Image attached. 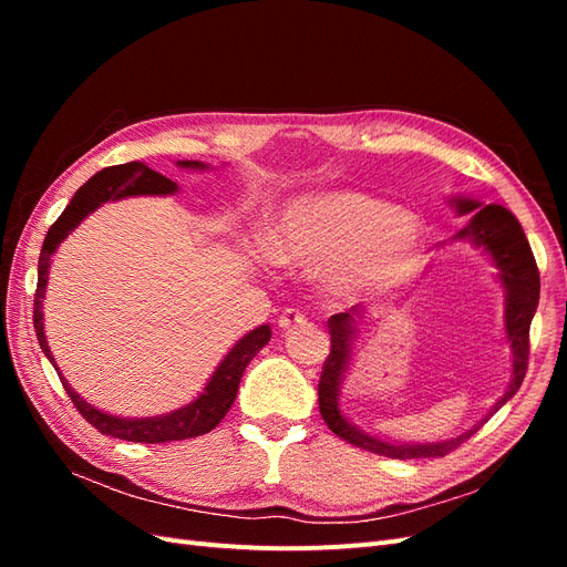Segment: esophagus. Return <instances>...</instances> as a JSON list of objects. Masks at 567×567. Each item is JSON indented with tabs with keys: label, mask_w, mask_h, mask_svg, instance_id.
I'll use <instances>...</instances> for the list:
<instances>
[{
	"label": "esophagus",
	"mask_w": 567,
	"mask_h": 567,
	"mask_svg": "<svg viewBox=\"0 0 567 567\" xmlns=\"http://www.w3.org/2000/svg\"><path fill=\"white\" fill-rule=\"evenodd\" d=\"M305 321H307V319H305L302 312H298V310H286V312L279 317V329L290 331V329H296V326H302Z\"/></svg>",
	"instance_id": "1"
}]
</instances>
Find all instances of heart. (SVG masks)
Masks as SVG:
<instances>
[{"label": "heart", "instance_id": "1", "mask_svg": "<svg viewBox=\"0 0 567 567\" xmlns=\"http://www.w3.org/2000/svg\"><path fill=\"white\" fill-rule=\"evenodd\" d=\"M423 229L409 213L362 192H321L286 205L269 234L274 260L321 267L336 298L381 296L416 271Z\"/></svg>", "mask_w": 567, "mask_h": 567}]
</instances>
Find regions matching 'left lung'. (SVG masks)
I'll return each instance as SVG.
<instances>
[{"label":"left lung","instance_id":"obj_1","mask_svg":"<svg viewBox=\"0 0 567 567\" xmlns=\"http://www.w3.org/2000/svg\"><path fill=\"white\" fill-rule=\"evenodd\" d=\"M452 205L458 215L473 213L471 221L456 234V238H461V241H471L473 246L483 248L492 257V265L499 269L496 277H499L506 290L504 321H506V338L511 342V352H513V373H511L508 390L504 392V398L487 411L485 419H480L471 431L461 433L452 440L425 442V444H409V442L400 444V442H388L359 431V427L342 414L340 402H338L340 385H342V379H346L350 359H352V346L359 338V326H362V312H359V307L354 305L352 310L333 315L329 319L331 354L326 357L321 379H319L321 419L331 427V433L354 444V447H362L367 452L390 456V458L444 456L452 450H456L461 442H466L473 433H477L480 425H483L494 411H499L523 385L525 371H527V357H529V323L539 305V269L535 262V255H532V248L527 244L520 221L513 217L504 205H496V203L483 205L480 200L461 198V196L452 198Z\"/></svg>","mask_w":567,"mask_h":567}]
</instances>
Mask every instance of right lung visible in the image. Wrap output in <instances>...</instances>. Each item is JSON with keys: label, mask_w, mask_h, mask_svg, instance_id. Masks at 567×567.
I'll list each match as a JSON object with an SVG mask.
<instances>
[{"label": "right lung", "mask_w": 567, "mask_h": 567, "mask_svg": "<svg viewBox=\"0 0 567 567\" xmlns=\"http://www.w3.org/2000/svg\"><path fill=\"white\" fill-rule=\"evenodd\" d=\"M179 167L184 169H205L208 165L200 161H177ZM177 182L163 177L156 169H151L144 163H125V165H113L101 169L90 182H84L73 200L65 205V210L61 217L51 225L47 231L44 246L40 252V262H38V290H35V315H32V321H35V333L40 340V348L47 354V359L54 364L59 379L68 392V398L73 400L75 409L82 414V419H87L99 433L117 437V440H127V442H146V444H158V442H173V440H188V437H198L210 433L213 427L227 416V411L231 409L238 383H241V375L246 367L250 364V359L260 352L269 338L271 329L265 326H257L250 333H246L236 346L229 350V354L221 359L215 373L210 375V381L205 383V390L198 394V398L186 404L182 409L169 411V414L163 416H148V419H120L113 414H106V411H99L90 402H84L80 394L68 385L63 379V373L59 371L54 354H51L47 346V336H44V321H42V300L47 293V281H49V267H51V255L56 252V248L65 241V236L71 234L80 221L94 213L101 203L109 200H120L127 196H167L177 192Z\"/></svg>", "instance_id": "obj_1"}]
</instances>
